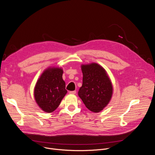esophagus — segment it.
Listing matches in <instances>:
<instances>
[{
    "mask_svg": "<svg viewBox=\"0 0 155 155\" xmlns=\"http://www.w3.org/2000/svg\"><path fill=\"white\" fill-rule=\"evenodd\" d=\"M69 94H76V91H69Z\"/></svg>",
    "mask_w": 155,
    "mask_h": 155,
    "instance_id": "34e87169",
    "label": "esophagus"
}]
</instances>
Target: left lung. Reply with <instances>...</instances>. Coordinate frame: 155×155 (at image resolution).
Returning a JSON list of instances; mask_svg holds the SVG:
<instances>
[{"label": "left lung", "mask_w": 155, "mask_h": 155, "mask_svg": "<svg viewBox=\"0 0 155 155\" xmlns=\"http://www.w3.org/2000/svg\"><path fill=\"white\" fill-rule=\"evenodd\" d=\"M83 84L78 94L87 109L101 112L109 103L113 86L106 71L97 63L82 64Z\"/></svg>", "instance_id": "1"}]
</instances>
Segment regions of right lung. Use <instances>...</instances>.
Here are the masks:
<instances>
[{
	"label": "right lung",
	"instance_id": "obj_1",
	"mask_svg": "<svg viewBox=\"0 0 155 155\" xmlns=\"http://www.w3.org/2000/svg\"><path fill=\"white\" fill-rule=\"evenodd\" d=\"M62 74V68L50 67L43 72L35 84L34 98L38 107L45 112H54L68 93Z\"/></svg>",
	"mask_w": 155,
	"mask_h": 155
}]
</instances>
